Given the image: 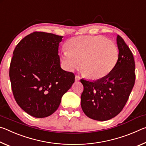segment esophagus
<instances>
[{
    "instance_id": "esophagus-1",
    "label": "esophagus",
    "mask_w": 146,
    "mask_h": 146,
    "mask_svg": "<svg viewBox=\"0 0 146 146\" xmlns=\"http://www.w3.org/2000/svg\"><path fill=\"white\" fill-rule=\"evenodd\" d=\"M80 80V76L76 75V76H75V81H76V82H78V81H79Z\"/></svg>"
}]
</instances>
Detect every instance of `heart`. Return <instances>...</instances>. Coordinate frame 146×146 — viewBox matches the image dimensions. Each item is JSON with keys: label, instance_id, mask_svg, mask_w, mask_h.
I'll return each mask as SVG.
<instances>
[{"label": "heart", "instance_id": "obj_1", "mask_svg": "<svg viewBox=\"0 0 146 146\" xmlns=\"http://www.w3.org/2000/svg\"><path fill=\"white\" fill-rule=\"evenodd\" d=\"M67 50L62 58L69 70H74L81 64V69L88 77L98 79L108 75L115 67L118 49L112 40L102 36H78L66 44Z\"/></svg>", "mask_w": 146, "mask_h": 146}]
</instances>
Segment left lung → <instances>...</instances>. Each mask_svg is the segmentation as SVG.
Masks as SVG:
<instances>
[{"label": "left lung", "mask_w": 146, "mask_h": 146, "mask_svg": "<svg viewBox=\"0 0 146 146\" xmlns=\"http://www.w3.org/2000/svg\"><path fill=\"white\" fill-rule=\"evenodd\" d=\"M117 44L118 58L114 69L97 80H80L84 86L81 107L86 115L93 120L105 121L116 117L124 107L135 84L133 53L118 35Z\"/></svg>", "instance_id": "1"}]
</instances>
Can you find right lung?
Instances as JSON below:
<instances>
[{
    "label": "right lung",
    "mask_w": 146,
    "mask_h": 146,
    "mask_svg": "<svg viewBox=\"0 0 146 146\" xmlns=\"http://www.w3.org/2000/svg\"><path fill=\"white\" fill-rule=\"evenodd\" d=\"M62 38L35 31L14 49L9 68L12 91L18 105L32 117L52 115L75 82L73 73L60 67L58 53Z\"/></svg>",
    "instance_id": "1"
}]
</instances>
